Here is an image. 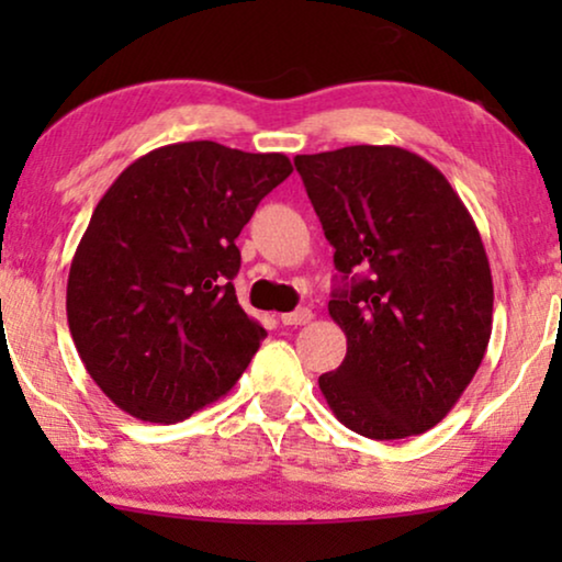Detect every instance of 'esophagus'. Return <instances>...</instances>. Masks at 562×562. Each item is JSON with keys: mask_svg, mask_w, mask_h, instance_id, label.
Returning a JSON list of instances; mask_svg holds the SVG:
<instances>
[{"mask_svg": "<svg viewBox=\"0 0 562 562\" xmlns=\"http://www.w3.org/2000/svg\"><path fill=\"white\" fill-rule=\"evenodd\" d=\"M310 319H312V312L310 310H296V312L281 314V325H289V327L306 325V322H310Z\"/></svg>", "mask_w": 562, "mask_h": 562, "instance_id": "obj_1", "label": "esophagus"}]
</instances>
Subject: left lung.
<instances>
[{"label": "left lung", "instance_id": "1", "mask_svg": "<svg viewBox=\"0 0 562 562\" xmlns=\"http://www.w3.org/2000/svg\"><path fill=\"white\" fill-rule=\"evenodd\" d=\"M294 166L342 279L327 310L348 356L319 375L322 394L371 440L427 432L488 348L494 281L479 227L448 179L396 145L296 156Z\"/></svg>", "mask_w": 562, "mask_h": 562}]
</instances>
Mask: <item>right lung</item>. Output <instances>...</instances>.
I'll list each match as a JSON object with an SVG mask.
<instances>
[{"instance_id":"add662e5","label":"right lung","mask_w":562,"mask_h":562,"mask_svg":"<svg viewBox=\"0 0 562 562\" xmlns=\"http://www.w3.org/2000/svg\"><path fill=\"white\" fill-rule=\"evenodd\" d=\"M283 153L164 145L122 171L68 271L66 314L110 402L173 425L225 396L266 329L237 304V235L289 179Z\"/></svg>"}]
</instances>
